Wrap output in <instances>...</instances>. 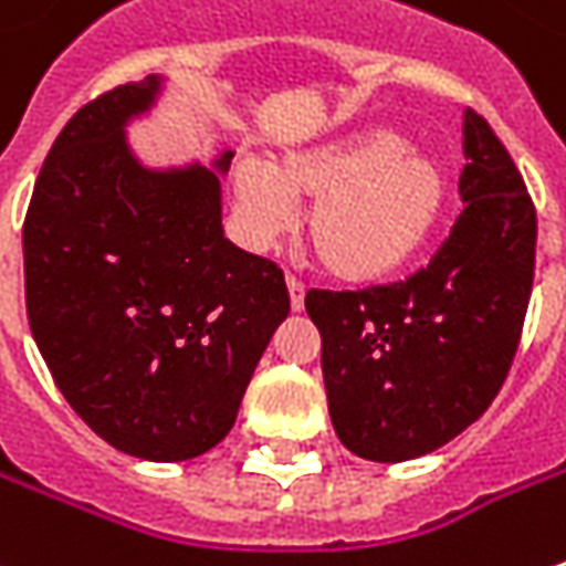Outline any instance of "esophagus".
<instances>
[{
	"instance_id": "esophagus-1",
	"label": "esophagus",
	"mask_w": 566,
	"mask_h": 566,
	"mask_svg": "<svg viewBox=\"0 0 566 566\" xmlns=\"http://www.w3.org/2000/svg\"><path fill=\"white\" fill-rule=\"evenodd\" d=\"M287 297H291V310L294 313H301L304 310V284L297 282V279H287Z\"/></svg>"
}]
</instances>
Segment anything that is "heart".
Listing matches in <instances>:
<instances>
[{
    "label": "heart",
    "mask_w": 566,
    "mask_h": 566,
    "mask_svg": "<svg viewBox=\"0 0 566 566\" xmlns=\"http://www.w3.org/2000/svg\"><path fill=\"white\" fill-rule=\"evenodd\" d=\"M247 237L265 247L310 202L307 240L332 279L374 284L418 256L447 206V170L437 155L392 129H355L269 164L240 160L231 174Z\"/></svg>",
    "instance_id": "1"
}]
</instances>
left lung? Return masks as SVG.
Instances as JSON below:
<instances>
[{
  "mask_svg": "<svg viewBox=\"0 0 566 566\" xmlns=\"http://www.w3.org/2000/svg\"><path fill=\"white\" fill-rule=\"evenodd\" d=\"M465 209L428 269L370 291H310L338 440L370 462L447 447L494 402L535 275V209L501 138L465 111Z\"/></svg>",
  "mask_w": 566,
  "mask_h": 566,
  "instance_id": "obj_1",
  "label": "left lung"
}]
</instances>
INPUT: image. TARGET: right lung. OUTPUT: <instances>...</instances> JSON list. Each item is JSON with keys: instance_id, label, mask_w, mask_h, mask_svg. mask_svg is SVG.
<instances>
[{"instance_id": "1", "label": "right lung", "mask_w": 566, "mask_h": 566, "mask_svg": "<svg viewBox=\"0 0 566 566\" xmlns=\"http://www.w3.org/2000/svg\"><path fill=\"white\" fill-rule=\"evenodd\" d=\"M148 75L75 113L24 218L28 319L65 402L113 450L148 462L209 453L234 428L291 301L282 269L221 228L209 164H145L129 126L158 107Z\"/></svg>"}]
</instances>
